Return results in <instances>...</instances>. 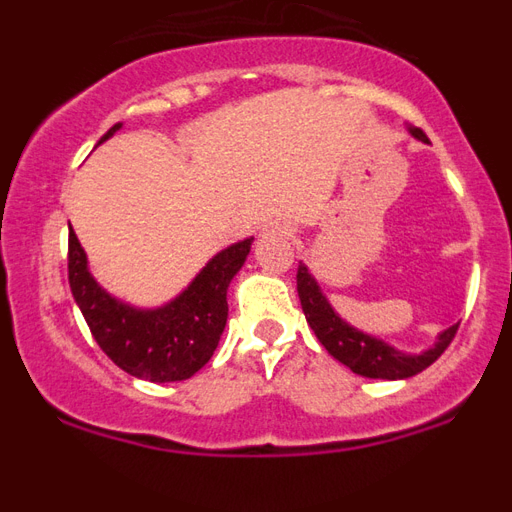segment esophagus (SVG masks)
<instances>
[{"label":"esophagus","mask_w":512,"mask_h":512,"mask_svg":"<svg viewBox=\"0 0 512 512\" xmlns=\"http://www.w3.org/2000/svg\"><path fill=\"white\" fill-rule=\"evenodd\" d=\"M261 233L274 235V233H282V228H279V225H274V223H269V225H264V228H261Z\"/></svg>","instance_id":"1"}]
</instances>
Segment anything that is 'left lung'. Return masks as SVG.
Masks as SVG:
<instances>
[{"instance_id": "1", "label": "left lung", "mask_w": 512, "mask_h": 512, "mask_svg": "<svg viewBox=\"0 0 512 512\" xmlns=\"http://www.w3.org/2000/svg\"><path fill=\"white\" fill-rule=\"evenodd\" d=\"M410 135L418 140H428L420 128H410ZM297 295H300L302 312H305L307 325L315 330L318 341L323 343L333 359L346 364L354 374L369 379H408L420 374L423 369L433 364L438 356L449 348L454 341L459 323L438 333L436 343L431 348H425L420 354H408L400 348L390 346L387 341L377 336H369L364 330L348 325L346 320L333 310L328 297L323 295L318 279L312 277L310 269L300 264L297 269Z\"/></svg>"}]
</instances>
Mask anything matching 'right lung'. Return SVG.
<instances>
[{
  "instance_id": "add662e5",
  "label": "right lung",
  "mask_w": 512,
  "mask_h": 512,
  "mask_svg": "<svg viewBox=\"0 0 512 512\" xmlns=\"http://www.w3.org/2000/svg\"><path fill=\"white\" fill-rule=\"evenodd\" d=\"M122 128L112 125L99 138ZM97 143V146H99ZM253 238L215 253L187 287L161 307H135L110 295L89 271L87 253L69 233V284L94 341L122 372L148 382H182L215 354L228 323V287L246 264Z\"/></svg>"
}]
</instances>
